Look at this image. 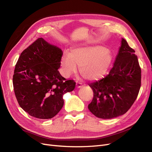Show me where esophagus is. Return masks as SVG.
Listing matches in <instances>:
<instances>
[{
    "label": "esophagus",
    "instance_id": "1",
    "mask_svg": "<svg viewBox=\"0 0 152 152\" xmlns=\"http://www.w3.org/2000/svg\"><path fill=\"white\" fill-rule=\"evenodd\" d=\"M82 84L80 83V82H77L76 83V87H77V88H80V87H82Z\"/></svg>",
    "mask_w": 152,
    "mask_h": 152
}]
</instances>
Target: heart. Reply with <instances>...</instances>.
<instances>
[{
    "mask_svg": "<svg viewBox=\"0 0 152 152\" xmlns=\"http://www.w3.org/2000/svg\"><path fill=\"white\" fill-rule=\"evenodd\" d=\"M111 62L112 54L108 49L94 46L74 48L61 57V73L65 77H70L76 72L77 65L84 79L96 80L105 75Z\"/></svg>",
    "mask_w": 152,
    "mask_h": 152,
    "instance_id": "1",
    "label": "heart"
}]
</instances>
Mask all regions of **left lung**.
Wrapping results in <instances>:
<instances>
[{
  "mask_svg": "<svg viewBox=\"0 0 152 152\" xmlns=\"http://www.w3.org/2000/svg\"><path fill=\"white\" fill-rule=\"evenodd\" d=\"M135 50L122 39L113 68L108 74L89 86L93 99L88 105L96 117L110 119L126 113L134 103L141 87V70Z\"/></svg>",
  "mask_w": 152,
  "mask_h": 152,
  "instance_id": "left-lung-1",
  "label": "left lung"
}]
</instances>
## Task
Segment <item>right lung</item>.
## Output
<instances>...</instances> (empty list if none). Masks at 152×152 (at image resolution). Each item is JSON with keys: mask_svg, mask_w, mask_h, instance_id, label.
<instances>
[{"mask_svg": "<svg viewBox=\"0 0 152 152\" xmlns=\"http://www.w3.org/2000/svg\"><path fill=\"white\" fill-rule=\"evenodd\" d=\"M62 50L39 38L21 53L12 78L20 107L40 119L54 117L62 108L63 96L75 89V82L59 73Z\"/></svg>", "mask_w": 152, "mask_h": 152, "instance_id": "obj_1", "label": "right lung"}]
</instances>
